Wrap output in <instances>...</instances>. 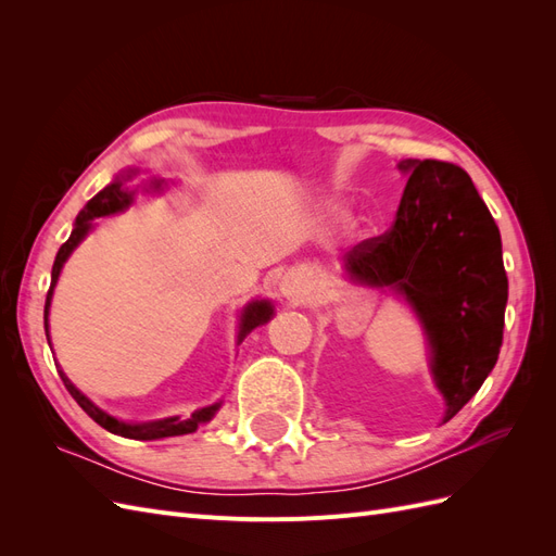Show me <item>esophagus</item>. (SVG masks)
Returning a JSON list of instances; mask_svg holds the SVG:
<instances>
[{
	"instance_id": "esophagus-1",
	"label": "esophagus",
	"mask_w": 556,
	"mask_h": 556,
	"mask_svg": "<svg viewBox=\"0 0 556 556\" xmlns=\"http://www.w3.org/2000/svg\"><path fill=\"white\" fill-rule=\"evenodd\" d=\"M282 294L288 296V299H292V301L304 299V296H306V288H304V282L296 280V278H288V280L282 282Z\"/></svg>"
}]
</instances>
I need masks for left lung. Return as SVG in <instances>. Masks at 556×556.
<instances>
[{"mask_svg": "<svg viewBox=\"0 0 556 556\" xmlns=\"http://www.w3.org/2000/svg\"><path fill=\"white\" fill-rule=\"evenodd\" d=\"M399 169L410 178L394 225L352 248L345 266L366 285L401 292L417 311L447 422L498 359L508 301L501 233L462 166L403 160Z\"/></svg>", "mask_w": 556, "mask_h": 556, "instance_id": "1", "label": "left lung"}]
</instances>
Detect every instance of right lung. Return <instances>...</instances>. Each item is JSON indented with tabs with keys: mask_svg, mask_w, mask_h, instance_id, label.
Wrapping results in <instances>:
<instances>
[{
	"mask_svg": "<svg viewBox=\"0 0 556 556\" xmlns=\"http://www.w3.org/2000/svg\"><path fill=\"white\" fill-rule=\"evenodd\" d=\"M160 185V182H155ZM131 201V194L127 190H123V180H115L111 182L109 188H104L102 192H99L97 197H92L86 208H83L76 217V225H74V231L72 237L66 239L62 243V248L58 250V257H55V264H53V274H50V290L46 294V308H43V317H46V336H48V308H50V296H53V288L58 282V276H60V268L62 264L66 262V257L72 255V250L86 239V233L90 231L92 227V220L94 217H102V215H111V213H117L129 206ZM274 315V308L268 301H255V304H250L243 315H241V331H239V341H243L245 336L268 323ZM60 378L64 382L66 390H70V394L76 399L78 406L86 410L94 422L99 427H104L106 431L111 433H117V435H125V439H134V441H155V439H166V435H182V433H192L201 422H208V419L215 415L217 406H211V408H201V410H194L188 419H180V417H166V419H157V422H143V425H129V422H117L115 417L106 415L104 410H99L94 403L90 399L83 396L76 387L70 382V378H66L62 371H60Z\"/></svg>",
	"mask_w": 556,
	"mask_h": 556,
	"instance_id": "right-lung-1",
	"label": "right lung"
}]
</instances>
